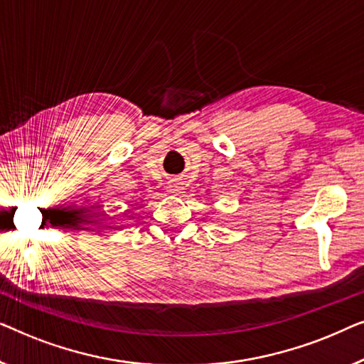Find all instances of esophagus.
<instances>
[{"instance_id": "1", "label": "esophagus", "mask_w": 364, "mask_h": 364, "mask_svg": "<svg viewBox=\"0 0 364 364\" xmlns=\"http://www.w3.org/2000/svg\"><path fill=\"white\" fill-rule=\"evenodd\" d=\"M168 192H171V193H178V192H182L181 183H178V182H172L171 186H168Z\"/></svg>"}]
</instances>
